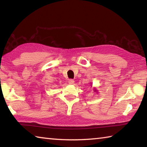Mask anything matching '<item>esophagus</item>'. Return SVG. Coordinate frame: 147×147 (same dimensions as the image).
Wrapping results in <instances>:
<instances>
[{
	"instance_id": "1",
	"label": "esophagus",
	"mask_w": 147,
	"mask_h": 147,
	"mask_svg": "<svg viewBox=\"0 0 147 147\" xmlns=\"http://www.w3.org/2000/svg\"><path fill=\"white\" fill-rule=\"evenodd\" d=\"M68 82H69V83L70 84H73L74 82V80H73V79H69Z\"/></svg>"
}]
</instances>
